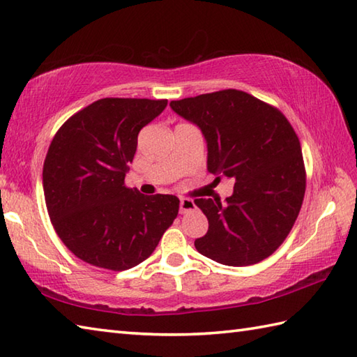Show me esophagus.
<instances>
[{
  "label": "esophagus",
  "mask_w": 357,
  "mask_h": 357,
  "mask_svg": "<svg viewBox=\"0 0 357 357\" xmlns=\"http://www.w3.org/2000/svg\"><path fill=\"white\" fill-rule=\"evenodd\" d=\"M195 207H197V206H195V202L192 199L183 198V199H181V202H179V213L181 215H185L188 212H192Z\"/></svg>",
  "instance_id": "obj_1"
}]
</instances>
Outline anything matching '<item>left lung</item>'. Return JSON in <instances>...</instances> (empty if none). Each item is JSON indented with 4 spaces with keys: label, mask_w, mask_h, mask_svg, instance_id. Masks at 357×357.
Listing matches in <instances>:
<instances>
[{
    "label": "left lung",
    "mask_w": 357,
    "mask_h": 357,
    "mask_svg": "<svg viewBox=\"0 0 357 357\" xmlns=\"http://www.w3.org/2000/svg\"><path fill=\"white\" fill-rule=\"evenodd\" d=\"M207 141V170L235 181L234 195L195 199L208 220L195 240L199 254L227 266L264 260L289 235L302 207L306 172L302 146L280 109L240 89L172 100Z\"/></svg>",
    "instance_id": "left-lung-1"
}]
</instances>
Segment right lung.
<instances>
[{
    "label": "right lung",
    "mask_w": 357,
    "mask_h": 357,
    "mask_svg": "<svg viewBox=\"0 0 357 357\" xmlns=\"http://www.w3.org/2000/svg\"><path fill=\"white\" fill-rule=\"evenodd\" d=\"M167 99L96 100L55 132L43 165L49 218L63 244L91 266L125 271L156 249L178 216L173 195H146L125 185L137 135Z\"/></svg>",
    "instance_id": "1"
}]
</instances>
